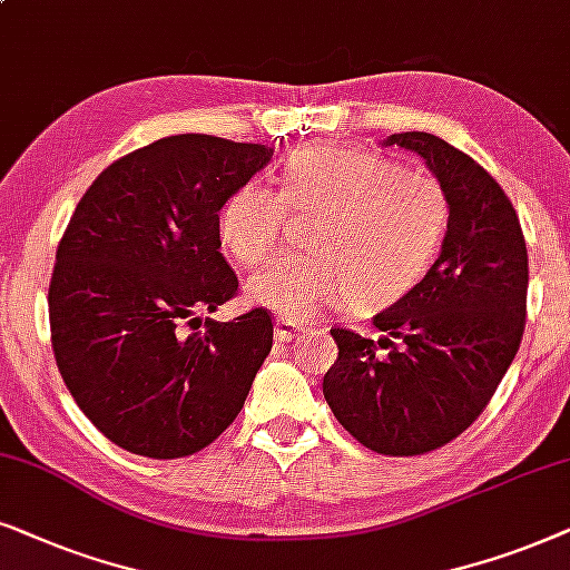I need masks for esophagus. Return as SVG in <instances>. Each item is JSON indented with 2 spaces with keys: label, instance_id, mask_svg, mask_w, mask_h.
Masks as SVG:
<instances>
[{
  "label": "esophagus",
  "instance_id": "obj_1",
  "mask_svg": "<svg viewBox=\"0 0 570 570\" xmlns=\"http://www.w3.org/2000/svg\"><path fill=\"white\" fill-rule=\"evenodd\" d=\"M299 333H305V325L292 321V317H284V315L276 317V338L278 341H292V338H297Z\"/></svg>",
  "mask_w": 570,
  "mask_h": 570
}]
</instances>
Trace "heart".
<instances>
[{
    "instance_id": "obj_1",
    "label": "heart",
    "mask_w": 570,
    "mask_h": 570,
    "mask_svg": "<svg viewBox=\"0 0 570 570\" xmlns=\"http://www.w3.org/2000/svg\"><path fill=\"white\" fill-rule=\"evenodd\" d=\"M286 208L317 216L313 253L289 255L247 281L249 299L305 321L331 302L352 297L385 307L406 297L430 271L451 222L438 177L404 169L356 148H299L281 174V189L247 181L218 210V242L234 263L253 268L276 253Z\"/></svg>"
}]
</instances>
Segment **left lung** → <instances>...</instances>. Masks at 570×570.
<instances>
[{
	"instance_id": "obj_1",
	"label": "left lung",
	"mask_w": 570,
	"mask_h": 570,
	"mask_svg": "<svg viewBox=\"0 0 570 570\" xmlns=\"http://www.w3.org/2000/svg\"><path fill=\"white\" fill-rule=\"evenodd\" d=\"M424 158L451 200L435 265L373 317L383 338L331 328L338 360L323 396L344 430L383 456H422L459 438L498 391L527 325L529 255L503 187L430 132L391 135Z\"/></svg>"
}]
</instances>
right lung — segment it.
Instances as JSON below:
<instances>
[{
  "instance_id": "right-lung-1",
  "label": "right lung",
  "mask_w": 570,
  "mask_h": 570,
  "mask_svg": "<svg viewBox=\"0 0 570 570\" xmlns=\"http://www.w3.org/2000/svg\"><path fill=\"white\" fill-rule=\"evenodd\" d=\"M273 148L171 135L121 156L80 197L49 284L51 346L82 414L119 449L185 459L222 435L271 354L265 307L206 321L237 297L218 210Z\"/></svg>"
}]
</instances>
